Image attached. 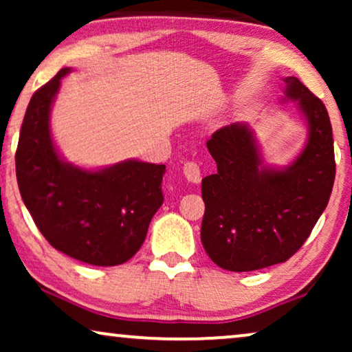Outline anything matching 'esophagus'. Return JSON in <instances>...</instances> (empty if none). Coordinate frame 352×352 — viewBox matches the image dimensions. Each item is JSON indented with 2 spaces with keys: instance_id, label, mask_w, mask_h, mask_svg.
Masks as SVG:
<instances>
[{
  "instance_id": "obj_1",
  "label": "esophagus",
  "mask_w": 352,
  "mask_h": 352,
  "mask_svg": "<svg viewBox=\"0 0 352 352\" xmlns=\"http://www.w3.org/2000/svg\"><path fill=\"white\" fill-rule=\"evenodd\" d=\"M182 171H184L186 179L192 182V184H199L201 181V173H200V166L197 165L195 162H187L182 166Z\"/></svg>"
}]
</instances>
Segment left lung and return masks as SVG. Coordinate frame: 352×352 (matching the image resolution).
I'll use <instances>...</instances> for the list:
<instances>
[{
    "label": "left lung",
    "instance_id": "left-lung-1",
    "mask_svg": "<svg viewBox=\"0 0 352 352\" xmlns=\"http://www.w3.org/2000/svg\"><path fill=\"white\" fill-rule=\"evenodd\" d=\"M283 81V102H296L307 128L305 147L290 165H264L247 123L226 124L206 142L218 171L201 179L200 235L211 261L226 271L287 261L309 237L333 189V136L325 105L296 76Z\"/></svg>",
    "mask_w": 352,
    "mask_h": 352
}]
</instances>
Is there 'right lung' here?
Here are the masks:
<instances>
[{"label": "right lung", "instance_id": "1", "mask_svg": "<svg viewBox=\"0 0 352 352\" xmlns=\"http://www.w3.org/2000/svg\"><path fill=\"white\" fill-rule=\"evenodd\" d=\"M65 67L32 96L19 136L16 175L36 228L56 250L93 266H117L141 248L163 204L165 165L124 160L99 170L65 162L51 134V109Z\"/></svg>", "mask_w": 352, "mask_h": 352}]
</instances>
